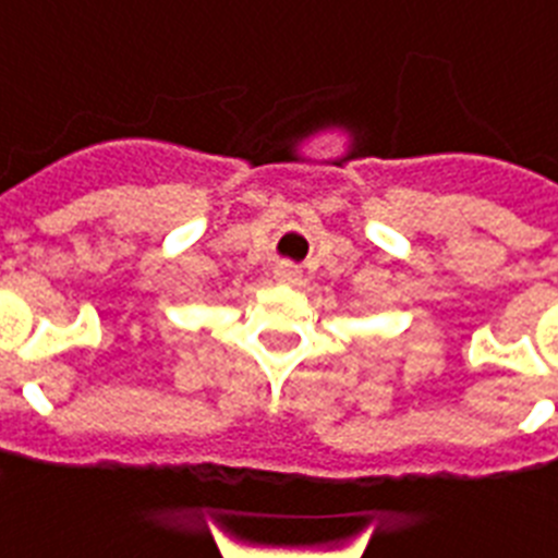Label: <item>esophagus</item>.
<instances>
[{"label":"esophagus","mask_w":558,"mask_h":558,"mask_svg":"<svg viewBox=\"0 0 558 558\" xmlns=\"http://www.w3.org/2000/svg\"><path fill=\"white\" fill-rule=\"evenodd\" d=\"M274 279L279 284H299V282H302V270L295 268V265H290V263H279L274 268Z\"/></svg>","instance_id":"34e87169"}]
</instances>
